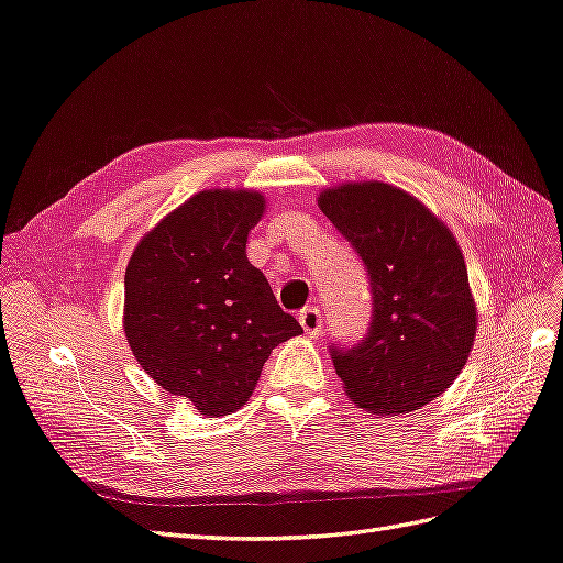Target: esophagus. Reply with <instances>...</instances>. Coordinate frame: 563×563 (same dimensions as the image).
I'll return each instance as SVG.
<instances>
[{"label": "esophagus", "instance_id": "esophagus-1", "mask_svg": "<svg viewBox=\"0 0 563 563\" xmlns=\"http://www.w3.org/2000/svg\"><path fill=\"white\" fill-rule=\"evenodd\" d=\"M299 323L307 335H319L321 333V311L317 307H307L299 311Z\"/></svg>", "mask_w": 563, "mask_h": 563}]
</instances>
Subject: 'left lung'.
<instances>
[{
	"instance_id": "8db88e82",
	"label": "left lung",
	"mask_w": 563,
	"mask_h": 563,
	"mask_svg": "<svg viewBox=\"0 0 563 563\" xmlns=\"http://www.w3.org/2000/svg\"><path fill=\"white\" fill-rule=\"evenodd\" d=\"M319 208L364 261L372 325L355 347H333L352 402L405 415L439 398L465 367L477 331L459 242L415 196L386 181H345Z\"/></svg>"
}]
</instances>
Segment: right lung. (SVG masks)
<instances>
[{
    "mask_svg": "<svg viewBox=\"0 0 563 563\" xmlns=\"http://www.w3.org/2000/svg\"><path fill=\"white\" fill-rule=\"evenodd\" d=\"M266 211L254 189H203L143 234L124 273V333L167 394L206 417L250 400L273 347L302 333L246 238Z\"/></svg>",
    "mask_w": 563,
    "mask_h": 563,
    "instance_id": "add662e5",
    "label": "right lung"
}]
</instances>
